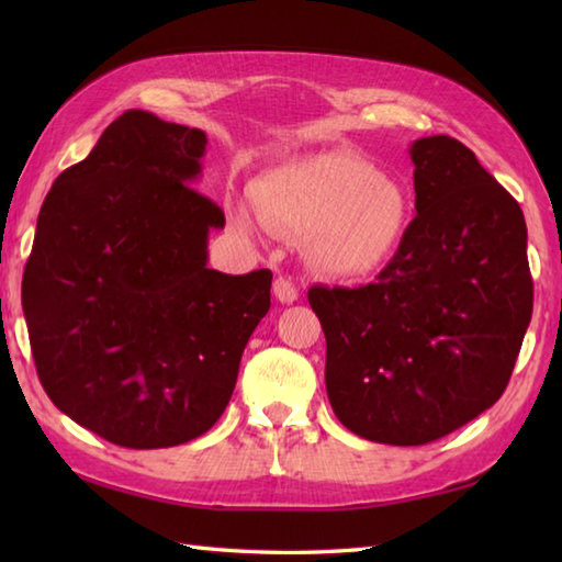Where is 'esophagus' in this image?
<instances>
[{
	"label": "esophagus",
	"instance_id": "esophagus-1",
	"mask_svg": "<svg viewBox=\"0 0 562 562\" xmlns=\"http://www.w3.org/2000/svg\"><path fill=\"white\" fill-rule=\"evenodd\" d=\"M272 294L274 300H278L280 304H294L296 296H300V292H296L294 284L288 280V278H278L272 284Z\"/></svg>",
	"mask_w": 562,
	"mask_h": 562
}]
</instances>
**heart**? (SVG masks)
<instances>
[{
    "instance_id": "1",
    "label": "heart",
    "mask_w": 562,
    "mask_h": 562,
    "mask_svg": "<svg viewBox=\"0 0 562 562\" xmlns=\"http://www.w3.org/2000/svg\"><path fill=\"white\" fill-rule=\"evenodd\" d=\"M232 222L248 236H306L314 266L340 280L389 268L408 238L413 202L396 176L348 149L272 166L250 186V200L229 202Z\"/></svg>"
}]
</instances>
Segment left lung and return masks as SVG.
Wrapping results in <instances>:
<instances>
[{"mask_svg": "<svg viewBox=\"0 0 562 562\" xmlns=\"http://www.w3.org/2000/svg\"><path fill=\"white\" fill-rule=\"evenodd\" d=\"M408 154L417 214L396 260L364 288L308 290L333 413L393 447L427 445L491 408L533 308L517 200L447 135Z\"/></svg>", "mask_w": 562, "mask_h": 562, "instance_id": "8db88e82", "label": "left lung"}]
</instances>
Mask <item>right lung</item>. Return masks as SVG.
I'll return each mask as SVG.
<instances>
[{
  "instance_id": "right-lung-1",
  "label": "right lung",
  "mask_w": 562,
  "mask_h": 562,
  "mask_svg": "<svg viewBox=\"0 0 562 562\" xmlns=\"http://www.w3.org/2000/svg\"><path fill=\"white\" fill-rule=\"evenodd\" d=\"M207 135L127 111L47 193L21 304L47 396L127 449L186 445L229 403L270 270L207 268L224 214L193 188Z\"/></svg>"
}]
</instances>
